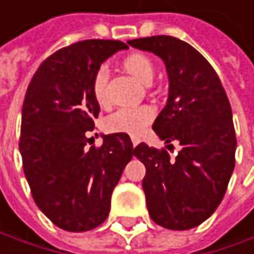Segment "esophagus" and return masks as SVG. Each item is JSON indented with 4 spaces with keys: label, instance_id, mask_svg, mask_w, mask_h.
I'll return each instance as SVG.
<instances>
[{
    "label": "esophagus",
    "instance_id": "34e87169",
    "mask_svg": "<svg viewBox=\"0 0 254 254\" xmlns=\"http://www.w3.org/2000/svg\"><path fill=\"white\" fill-rule=\"evenodd\" d=\"M138 143H140V140H138V138H132V146H134V147H135Z\"/></svg>",
    "mask_w": 254,
    "mask_h": 254
}]
</instances>
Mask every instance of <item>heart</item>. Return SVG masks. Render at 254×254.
<instances>
[{"label":"heart","instance_id":"obj_1","mask_svg":"<svg viewBox=\"0 0 254 254\" xmlns=\"http://www.w3.org/2000/svg\"><path fill=\"white\" fill-rule=\"evenodd\" d=\"M122 64L126 72H129L134 78L143 84H150L155 75L153 62L141 52H131L125 56ZM107 82H108V67L105 64L98 66L92 76V92L99 104L107 102ZM155 117V110L150 105L140 107H126L114 111L105 120V129L108 132H120L132 137L140 135Z\"/></svg>","mask_w":254,"mask_h":254}]
</instances>
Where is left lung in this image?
<instances>
[{
  "instance_id": "8db88e82",
  "label": "left lung",
  "mask_w": 254,
  "mask_h": 254,
  "mask_svg": "<svg viewBox=\"0 0 254 254\" xmlns=\"http://www.w3.org/2000/svg\"><path fill=\"white\" fill-rule=\"evenodd\" d=\"M128 43L166 63L169 101L152 128L166 143L178 140L182 146L173 159L166 149L146 143L134 149L146 167L149 215L166 229H192L221 203L235 167L237 135L227 95L209 62L187 42L152 36Z\"/></svg>"
}]
</instances>
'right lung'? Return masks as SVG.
<instances>
[{
    "mask_svg": "<svg viewBox=\"0 0 254 254\" xmlns=\"http://www.w3.org/2000/svg\"><path fill=\"white\" fill-rule=\"evenodd\" d=\"M126 48L119 40L72 43L43 60L27 88L19 137L24 173L39 209L67 232L92 230L107 220L113 190L134 155L129 135L120 132L87 147L101 111L92 76Z\"/></svg>",
    "mask_w": 254,
    "mask_h": 254,
    "instance_id": "right-lung-1",
    "label": "right lung"
}]
</instances>
